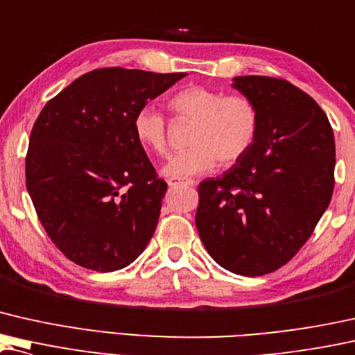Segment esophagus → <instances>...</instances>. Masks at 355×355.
I'll list each match as a JSON object with an SVG mask.
<instances>
[{"label":"esophagus","mask_w":355,"mask_h":355,"mask_svg":"<svg viewBox=\"0 0 355 355\" xmlns=\"http://www.w3.org/2000/svg\"><path fill=\"white\" fill-rule=\"evenodd\" d=\"M166 182L169 187L181 186V184H184V186H193V181H190V179H187V181H182V179H178V178H169Z\"/></svg>","instance_id":"1"}]
</instances>
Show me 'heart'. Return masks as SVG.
<instances>
[{
  "label": "heart",
  "mask_w": 355,
  "mask_h": 355,
  "mask_svg": "<svg viewBox=\"0 0 355 355\" xmlns=\"http://www.w3.org/2000/svg\"><path fill=\"white\" fill-rule=\"evenodd\" d=\"M168 109L179 120L192 121L190 147L169 158L163 168L166 176L184 179L208 173L218 165L230 166L241 160L253 146L259 115L254 102L243 94L189 86L168 101ZM135 135L144 147L158 157L168 153V123L165 115L142 107L132 121Z\"/></svg>",
  "instance_id": "b5f03b06"
}]
</instances>
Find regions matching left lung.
I'll return each instance as SVG.
<instances>
[{
    "instance_id": "obj_1",
    "label": "left lung",
    "mask_w": 355,
    "mask_h": 355,
    "mask_svg": "<svg viewBox=\"0 0 355 355\" xmlns=\"http://www.w3.org/2000/svg\"><path fill=\"white\" fill-rule=\"evenodd\" d=\"M234 88L254 102L248 153L198 186L195 224L211 258L234 274L280 269L314 232L335 187V136L320 105L284 78L250 75Z\"/></svg>"
}]
</instances>
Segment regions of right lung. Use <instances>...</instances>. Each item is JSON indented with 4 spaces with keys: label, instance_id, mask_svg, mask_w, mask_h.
<instances>
[{
    "label": "right lung",
    "instance_id": "obj_1",
    "mask_svg": "<svg viewBox=\"0 0 355 355\" xmlns=\"http://www.w3.org/2000/svg\"><path fill=\"white\" fill-rule=\"evenodd\" d=\"M187 73L105 67L46 102L25 157V182L48 237L75 264L118 270L155 232L166 182L135 135V116Z\"/></svg>",
    "mask_w": 355,
    "mask_h": 355
}]
</instances>
